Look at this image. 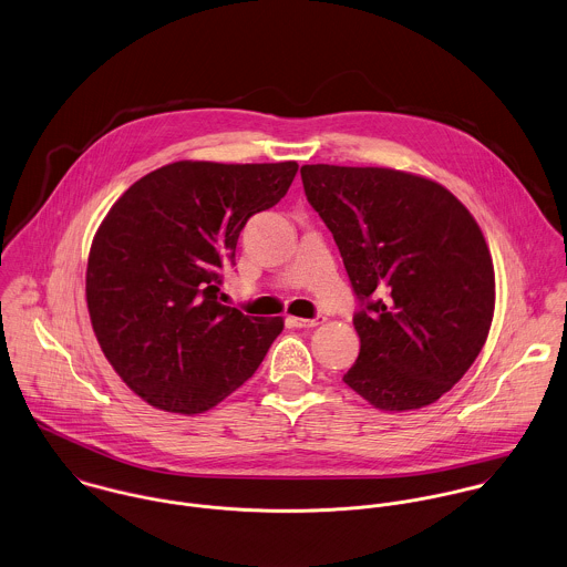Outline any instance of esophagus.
I'll return each instance as SVG.
<instances>
[{
    "label": "esophagus",
    "mask_w": 567,
    "mask_h": 567,
    "mask_svg": "<svg viewBox=\"0 0 567 567\" xmlns=\"http://www.w3.org/2000/svg\"><path fill=\"white\" fill-rule=\"evenodd\" d=\"M287 322H289L291 327H296V329H313V327H320V324L324 322V318H322V316H318V318H313V320H307V318H287Z\"/></svg>",
    "instance_id": "esophagus-1"
}]
</instances>
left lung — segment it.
Here are the masks:
<instances>
[{"label":"left lung","mask_w":567,"mask_h":567,"mask_svg":"<svg viewBox=\"0 0 567 567\" xmlns=\"http://www.w3.org/2000/svg\"><path fill=\"white\" fill-rule=\"evenodd\" d=\"M300 175L363 307L343 383L383 412L432 405L491 331L495 271L482 229L445 186L414 173L307 164Z\"/></svg>","instance_id":"1"}]
</instances>
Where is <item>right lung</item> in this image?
I'll return each instance as SVG.
<instances>
[{
    "instance_id": "right-lung-1",
    "label": "right lung",
    "mask_w": 567,
    "mask_h": 567,
    "mask_svg": "<svg viewBox=\"0 0 567 567\" xmlns=\"http://www.w3.org/2000/svg\"><path fill=\"white\" fill-rule=\"evenodd\" d=\"M296 162H173L137 179L92 240L85 298L117 377L148 405L202 414L240 388L285 327L219 302L240 229L276 206Z\"/></svg>"
}]
</instances>
